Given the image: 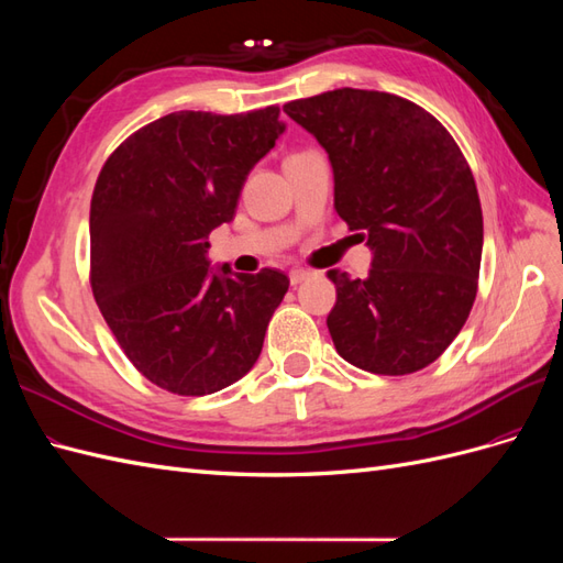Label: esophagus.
<instances>
[{
	"instance_id": "obj_1",
	"label": "esophagus",
	"mask_w": 563,
	"mask_h": 563,
	"mask_svg": "<svg viewBox=\"0 0 563 563\" xmlns=\"http://www.w3.org/2000/svg\"><path fill=\"white\" fill-rule=\"evenodd\" d=\"M310 275H312L310 269H291V272H288V279H291L294 286H298V284H302L305 279H310Z\"/></svg>"
}]
</instances>
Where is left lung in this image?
Listing matches in <instances>:
<instances>
[{
  "mask_svg": "<svg viewBox=\"0 0 563 563\" xmlns=\"http://www.w3.org/2000/svg\"><path fill=\"white\" fill-rule=\"evenodd\" d=\"M284 112L329 152L333 207L373 251L366 279L329 272L338 354L378 376L430 366L479 284L484 218L463 152L428 110L385 91L335 89Z\"/></svg>",
  "mask_w": 563,
  "mask_h": 563,
  "instance_id": "1",
  "label": "left lung"
}]
</instances>
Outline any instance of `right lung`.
<instances>
[{
    "label": "right lung",
    "mask_w": 563,
    "mask_h": 563,
    "mask_svg": "<svg viewBox=\"0 0 563 563\" xmlns=\"http://www.w3.org/2000/svg\"><path fill=\"white\" fill-rule=\"evenodd\" d=\"M284 129L277 106L172 112L131 133L100 168L93 298L129 362L166 391L213 395L258 360L288 277L213 272L207 240L234 218L249 172Z\"/></svg>",
    "instance_id": "add662e5"
}]
</instances>
